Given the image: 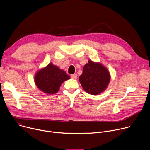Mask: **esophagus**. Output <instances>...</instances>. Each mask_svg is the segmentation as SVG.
<instances>
[{"mask_svg":"<svg viewBox=\"0 0 150 150\" xmlns=\"http://www.w3.org/2000/svg\"><path fill=\"white\" fill-rule=\"evenodd\" d=\"M77 74H74V75H71V78L72 79H76L77 78Z\"/></svg>","mask_w":150,"mask_h":150,"instance_id":"34e87169","label":"esophagus"}]
</instances>
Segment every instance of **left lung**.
I'll return each instance as SVG.
<instances>
[{"instance_id":"8db88e82","label":"left lung","mask_w":150,"mask_h":150,"mask_svg":"<svg viewBox=\"0 0 150 150\" xmlns=\"http://www.w3.org/2000/svg\"><path fill=\"white\" fill-rule=\"evenodd\" d=\"M79 81L85 91L96 96L106 90L110 81V75L101 63L89 60L83 68Z\"/></svg>"}]
</instances>
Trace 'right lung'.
<instances>
[{
  "label": "right lung",
  "mask_w": 150,
  "mask_h": 150,
  "mask_svg": "<svg viewBox=\"0 0 150 150\" xmlns=\"http://www.w3.org/2000/svg\"><path fill=\"white\" fill-rule=\"evenodd\" d=\"M69 78L66 72L50 63L36 72L34 82L37 88L44 93L53 94L58 92L61 84Z\"/></svg>",
  "instance_id": "add662e5"
}]
</instances>
